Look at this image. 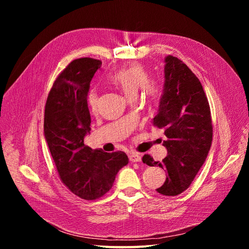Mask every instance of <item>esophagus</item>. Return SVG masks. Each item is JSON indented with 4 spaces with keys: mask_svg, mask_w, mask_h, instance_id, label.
I'll return each instance as SVG.
<instances>
[{
    "mask_svg": "<svg viewBox=\"0 0 249 249\" xmlns=\"http://www.w3.org/2000/svg\"><path fill=\"white\" fill-rule=\"evenodd\" d=\"M129 159L131 162H141V156L140 154L132 152L129 154Z\"/></svg>",
    "mask_w": 249,
    "mask_h": 249,
    "instance_id": "34e87169",
    "label": "esophagus"
}]
</instances>
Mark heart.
<instances>
[{
  "label": "heart",
  "mask_w": 249,
  "mask_h": 249,
  "mask_svg": "<svg viewBox=\"0 0 249 249\" xmlns=\"http://www.w3.org/2000/svg\"><path fill=\"white\" fill-rule=\"evenodd\" d=\"M149 73L144 66L134 64L124 67L116 71L110 77V82L122 91L126 99L132 100L137 96L138 91L144 87L146 95L152 100H156L161 94V87L158 83H148ZM99 95L97 91L92 88L90 89L86 102L90 110L94 111L97 106Z\"/></svg>",
  "instance_id": "heart-1"
}]
</instances>
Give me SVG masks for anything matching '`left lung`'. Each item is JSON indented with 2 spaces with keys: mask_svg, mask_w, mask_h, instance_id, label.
I'll return each mask as SVG.
<instances>
[{
  "mask_svg": "<svg viewBox=\"0 0 249 249\" xmlns=\"http://www.w3.org/2000/svg\"><path fill=\"white\" fill-rule=\"evenodd\" d=\"M165 83L153 124L164 130L166 158L159 162L144 155L143 163L166 170L167 177L157 192L176 196L191 185L205 163L213 139L210 105L197 77L182 60L165 58Z\"/></svg>",
  "mask_w": 249,
  "mask_h": 249,
  "instance_id": "left-lung-1",
  "label": "left lung"
}]
</instances>
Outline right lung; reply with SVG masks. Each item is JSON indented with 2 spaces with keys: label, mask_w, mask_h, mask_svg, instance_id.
I'll list each match as a JSON object with an SVG mask.
<instances>
[{
  "label": "right lung",
  "mask_w": 249,
  "mask_h": 249,
  "mask_svg": "<svg viewBox=\"0 0 249 249\" xmlns=\"http://www.w3.org/2000/svg\"><path fill=\"white\" fill-rule=\"evenodd\" d=\"M101 65L92 58L71 61L55 80L44 109V137L60 179L86 200L104 196L119 169L129 163L124 152L105 153L84 144L91 123L86 97Z\"/></svg>",
  "instance_id": "right-lung-1"
}]
</instances>
